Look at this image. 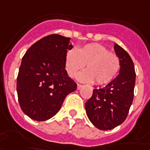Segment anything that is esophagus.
<instances>
[{
	"instance_id": "1",
	"label": "esophagus",
	"mask_w": 150,
	"mask_h": 150,
	"mask_svg": "<svg viewBox=\"0 0 150 150\" xmlns=\"http://www.w3.org/2000/svg\"><path fill=\"white\" fill-rule=\"evenodd\" d=\"M82 87H83V85H80V84H78V85H77V90H80V89H81Z\"/></svg>"
}]
</instances>
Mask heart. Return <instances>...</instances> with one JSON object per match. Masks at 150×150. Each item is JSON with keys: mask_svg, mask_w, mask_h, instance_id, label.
<instances>
[{"mask_svg": "<svg viewBox=\"0 0 150 150\" xmlns=\"http://www.w3.org/2000/svg\"><path fill=\"white\" fill-rule=\"evenodd\" d=\"M86 64L87 70L80 72L77 79L97 85L108 84L120 69V60L106 47L96 43L87 44L80 49H70L65 54V70L70 77H75Z\"/></svg>", "mask_w": 150, "mask_h": 150, "instance_id": "obj_1", "label": "heart"}]
</instances>
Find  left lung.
I'll list each match as a JSON object with an SVG mask.
<instances>
[{
  "label": "left lung",
  "mask_w": 150,
  "mask_h": 150,
  "mask_svg": "<svg viewBox=\"0 0 150 150\" xmlns=\"http://www.w3.org/2000/svg\"><path fill=\"white\" fill-rule=\"evenodd\" d=\"M114 49L120 60L119 75L104 88L95 89L85 103L91 122L99 129L109 130L125 120L133 102L135 84L134 65L131 57L119 45Z\"/></svg>",
  "instance_id": "1"
}]
</instances>
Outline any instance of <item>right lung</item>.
Masks as SVG:
<instances>
[{"instance_id": "1", "label": "right lung", "mask_w": 150, "mask_h": 150, "mask_svg": "<svg viewBox=\"0 0 150 150\" xmlns=\"http://www.w3.org/2000/svg\"><path fill=\"white\" fill-rule=\"evenodd\" d=\"M73 48L70 38L50 35L33 44L24 54L16 91L24 113L37 121L55 115L65 97L77 85L65 70L66 52Z\"/></svg>"}]
</instances>
